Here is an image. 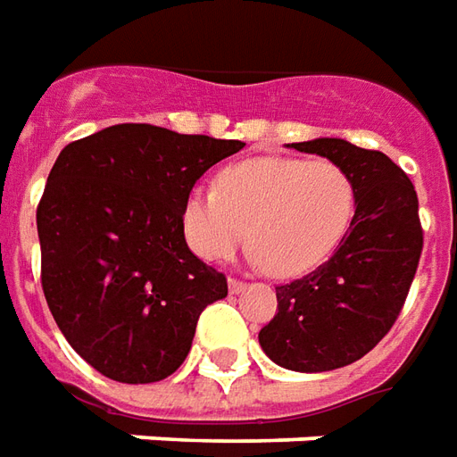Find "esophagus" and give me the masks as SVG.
<instances>
[{
  "label": "esophagus",
  "instance_id": "obj_1",
  "mask_svg": "<svg viewBox=\"0 0 457 457\" xmlns=\"http://www.w3.org/2000/svg\"><path fill=\"white\" fill-rule=\"evenodd\" d=\"M229 292L232 295H239V292H245L247 289V282H242V279H235V277H229Z\"/></svg>",
  "mask_w": 457,
  "mask_h": 457
}]
</instances>
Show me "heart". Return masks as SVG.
Listing matches in <instances>:
<instances>
[{
  "label": "heart",
  "mask_w": 457,
  "mask_h": 457,
  "mask_svg": "<svg viewBox=\"0 0 457 457\" xmlns=\"http://www.w3.org/2000/svg\"><path fill=\"white\" fill-rule=\"evenodd\" d=\"M356 212V185L339 162L252 158L225 168L218 187H195L183 205L190 250L228 260L250 237L274 277L312 272L339 247Z\"/></svg>",
  "instance_id": "obj_1"
}]
</instances>
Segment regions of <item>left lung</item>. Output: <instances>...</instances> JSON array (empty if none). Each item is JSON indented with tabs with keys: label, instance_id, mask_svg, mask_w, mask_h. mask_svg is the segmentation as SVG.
Wrapping results in <instances>:
<instances>
[{
	"label": "left lung",
	"instance_id": "8db88e82",
	"mask_svg": "<svg viewBox=\"0 0 457 457\" xmlns=\"http://www.w3.org/2000/svg\"><path fill=\"white\" fill-rule=\"evenodd\" d=\"M292 148L346 168L356 185V212L324 264L277 287V314L262 327L260 344L284 369L331 371L366 356L406 304L423 252L418 195L408 175L381 151L341 138Z\"/></svg>",
	"mask_w": 457,
	"mask_h": 457
}]
</instances>
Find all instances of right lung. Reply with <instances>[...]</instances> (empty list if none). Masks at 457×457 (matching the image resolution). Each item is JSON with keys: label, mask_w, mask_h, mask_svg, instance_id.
<instances>
[{"label": "right lung", "mask_w": 457, "mask_h": 457, "mask_svg": "<svg viewBox=\"0 0 457 457\" xmlns=\"http://www.w3.org/2000/svg\"><path fill=\"white\" fill-rule=\"evenodd\" d=\"M242 140L120 123L69 143L37 207L41 289L73 351L120 384L178 371L228 279L185 242L200 175Z\"/></svg>", "instance_id": "obj_1"}]
</instances>
